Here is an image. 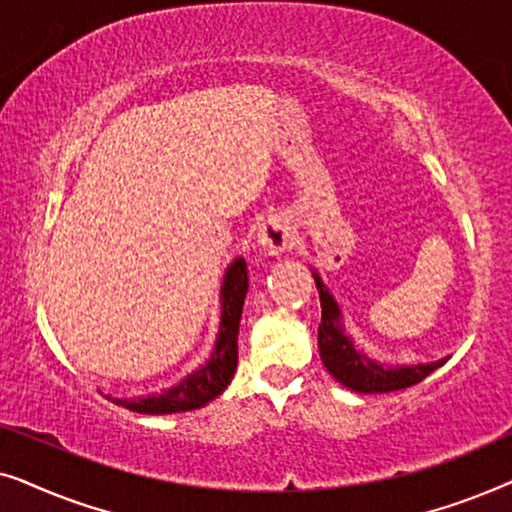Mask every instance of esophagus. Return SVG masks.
Returning <instances> with one entry per match:
<instances>
[{
    "label": "esophagus",
    "mask_w": 512,
    "mask_h": 512,
    "mask_svg": "<svg viewBox=\"0 0 512 512\" xmlns=\"http://www.w3.org/2000/svg\"><path fill=\"white\" fill-rule=\"evenodd\" d=\"M256 240H258V244H261V249L265 251V254L277 256V254H282V251L293 247V242H296V230H293L289 219L275 214L261 223Z\"/></svg>",
    "instance_id": "esophagus-1"
}]
</instances>
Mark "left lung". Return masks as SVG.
I'll return each mask as SVG.
<instances>
[{"mask_svg": "<svg viewBox=\"0 0 512 512\" xmlns=\"http://www.w3.org/2000/svg\"><path fill=\"white\" fill-rule=\"evenodd\" d=\"M321 298V324H319V352L321 361L328 373H331L347 389L359 391V394H389V391L408 389L412 384L422 382L426 375L443 366L447 359L426 363V366H403V368H384L382 363H375L363 356L352 345V340L342 333L340 310L335 305L333 296L321 284V279L314 275Z\"/></svg>", "mask_w": 512, "mask_h": 512, "instance_id": "left-lung-1", "label": "left lung"}]
</instances>
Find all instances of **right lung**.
Instances as JSON below:
<instances>
[{"instance_id": "right-lung-1", "label": "right lung", "mask_w": 512, "mask_h": 512, "mask_svg": "<svg viewBox=\"0 0 512 512\" xmlns=\"http://www.w3.org/2000/svg\"><path fill=\"white\" fill-rule=\"evenodd\" d=\"M249 291V272L244 258L230 265L226 277H223L221 289V328L216 347L209 359L200 370L188 375L184 382L170 391H163L158 396L137 398V401H121L116 398L114 403L123 408L142 412V415H172V412L195 410L214 401L223 389L233 380L237 368V333H240L242 305Z\"/></svg>"}]
</instances>
